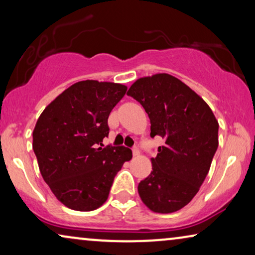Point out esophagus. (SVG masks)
Wrapping results in <instances>:
<instances>
[{"instance_id":"obj_1","label":"esophagus","mask_w":255,"mask_h":255,"mask_svg":"<svg viewBox=\"0 0 255 255\" xmlns=\"http://www.w3.org/2000/svg\"><path fill=\"white\" fill-rule=\"evenodd\" d=\"M132 153H133V156H138L139 155V148L137 147V146H134L133 148H132Z\"/></svg>"}]
</instances>
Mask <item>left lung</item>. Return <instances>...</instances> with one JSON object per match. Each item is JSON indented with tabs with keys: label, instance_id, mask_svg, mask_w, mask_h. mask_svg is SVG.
Wrapping results in <instances>:
<instances>
[{
	"label": "left lung",
	"instance_id": "8db88e82",
	"mask_svg": "<svg viewBox=\"0 0 255 255\" xmlns=\"http://www.w3.org/2000/svg\"><path fill=\"white\" fill-rule=\"evenodd\" d=\"M128 95L147 113L151 137L165 140L152 158L151 174L138 184L139 196L154 212L180 210L208 175L218 147V122L203 99L165 73L138 79Z\"/></svg>",
	"mask_w": 255,
	"mask_h": 255
}]
</instances>
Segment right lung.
<instances>
[{
    "mask_svg": "<svg viewBox=\"0 0 255 255\" xmlns=\"http://www.w3.org/2000/svg\"><path fill=\"white\" fill-rule=\"evenodd\" d=\"M127 87L95 80L76 82L45 108L33 130V151L41 176L66 207L93 211L109 196L116 174L132 151L102 147L108 118Z\"/></svg>",
    "mask_w": 255,
    "mask_h": 255,
    "instance_id": "right-lung-1",
    "label": "right lung"
}]
</instances>
